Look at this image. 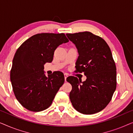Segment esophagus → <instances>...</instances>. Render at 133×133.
<instances>
[{
	"label": "esophagus",
	"instance_id": "esophagus-1",
	"mask_svg": "<svg viewBox=\"0 0 133 133\" xmlns=\"http://www.w3.org/2000/svg\"><path fill=\"white\" fill-rule=\"evenodd\" d=\"M68 74L67 73H65L64 74V77H65V81H66V78H67V77H68Z\"/></svg>",
	"mask_w": 133,
	"mask_h": 133
}]
</instances>
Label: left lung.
<instances>
[{"instance_id": "obj_1", "label": "left lung", "mask_w": 133, "mask_h": 133, "mask_svg": "<svg viewBox=\"0 0 133 133\" xmlns=\"http://www.w3.org/2000/svg\"><path fill=\"white\" fill-rule=\"evenodd\" d=\"M66 35L79 53L76 71L87 77L84 82L74 76L67 77L72 85L71 102L81 113H97L108 104L116 88V67L111 51L102 38L90 32Z\"/></svg>"}]
</instances>
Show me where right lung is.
Here are the masks:
<instances>
[{"label": "right lung", "instance_id": "right-lung-1", "mask_svg": "<svg viewBox=\"0 0 133 133\" xmlns=\"http://www.w3.org/2000/svg\"><path fill=\"white\" fill-rule=\"evenodd\" d=\"M68 41L63 33L37 34L16 51L10 80L16 99L27 110L41 111L51 105L65 78L61 71L46 76L44 65L52 61L57 46Z\"/></svg>", "mask_w": 133, "mask_h": 133}]
</instances>
